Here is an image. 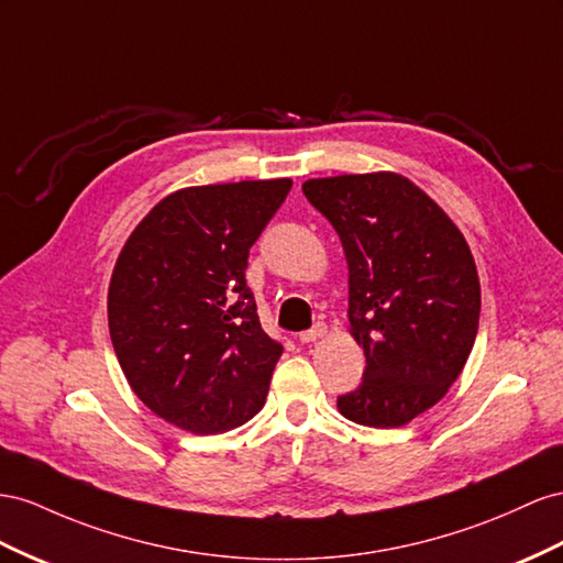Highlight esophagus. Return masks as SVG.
I'll list each match as a JSON object with an SVG mask.
<instances>
[{"mask_svg":"<svg viewBox=\"0 0 563 563\" xmlns=\"http://www.w3.org/2000/svg\"><path fill=\"white\" fill-rule=\"evenodd\" d=\"M327 333V327L324 324H314L312 329H308V331H300L298 333V341L300 343H312V341H317V339H322Z\"/></svg>","mask_w":563,"mask_h":563,"instance_id":"34e87169","label":"esophagus"}]
</instances>
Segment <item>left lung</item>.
<instances>
[{
    "mask_svg": "<svg viewBox=\"0 0 563 563\" xmlns=\"http://www.w3.org/2000/svg\"><path fill=\"white\" fill-rule=\"evenodd\" d=\"M302 194L343 244L347 319L367 357L339 412L362 427H405L443 398L474 347V255L443 208L402 175L308 179Z\"/></svg>",
    "mask_w": 563,
    "mask_h": 563,
    "instance_id": "8db88e82",
    "label": "left lung"
}]
</instances>
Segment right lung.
<instances>
[{"instance_id":"add662e5","label":"right lung","mask_w":563,"mask_h":563,"mask_svg":"<svg viewBox=\"0 0 563 563\" xmlns=\"http://www.w3.org/2000/svg\"><path fill=\"white\" fill-rule=\"evenodd\" d=\"M291 179L179 189L118 255L109 329L128 384L151 412L208 435L261 412L282 343L246 286L249 251Z\"/></svg>"}]
</instances>
